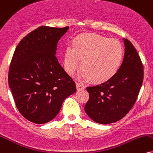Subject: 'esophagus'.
<instances>
[{
  "label": "esophagus",
  "mask_w": 153,
  "mask_h": 153,
  "mask_svg": "<svg viewBox=\"0 0 153 153\" xmlns=\"http://www.w3.org/2000/svg\"><path fill=\"white\" fill-rule=\"evenodd\" d=\"M76 86L77 91H82V90H84V88H85V86H84L83 84H82V83H79V82L76 83Z\"/></svg>",
  "instance_id": "obj_1"
}]
</instances>
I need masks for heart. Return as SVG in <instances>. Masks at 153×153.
I'll use <instances>...</instances> for the list:
<instances>
[{
	"label": "heart",
	"mask_w": 153,
	"mask_h": 153,
	"mask_svg": "<svg viewBox=\"0 0 153 153\" xmlns=\"http://www.w3.org/2000/svg\"><path fill=\"white\" fill-rule=\"evenodd\" d=\"M123 50L119 41L95 34L80 35L74 39L72 48L65 54V69L73 75L81 61V76L94 84L114 78L121 66Z\"/></svg>",
	"instance_id": "b5f03b06"
}]
</instances>
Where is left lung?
Listing matches in <instances>:
<instances>
[{"instance_id": "obj_1", "label": "left lung", "mask_w": 153, "mask_h": 153, "mask_svg": "<svg viewBox=\"0 0 153 153\" xmlns=\"http://www.w3.org/2000/svg\"><path fill=\"white\" fill-rule=\"evenodd\" d=\"M125 54L120 69L108 82L88 86L89 99L84 106L94 121L109 124L123 118L133 108L143 82V67L136 50L123 39Z\"/></svg>"}]
</instances>
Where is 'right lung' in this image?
Listing matches in <instances>:
<instances>
[{"label": "right lung", "instance_id": "add662e5", "mask_svg": "<svg viewBox=\"0 0 153 153\" xmlns=\"http://www.w3.org/2000/svg\"><path fill=\"white\" fill-rule=\"evenodd\" d=\"M68 29L41 26L22 38L13 54L9 87L20 114L35 123L54 119L66 98L76 91L56 57L57 43Z\"/></svg>", "mask_w": 153, "mask_h": 153}]
</instances>
